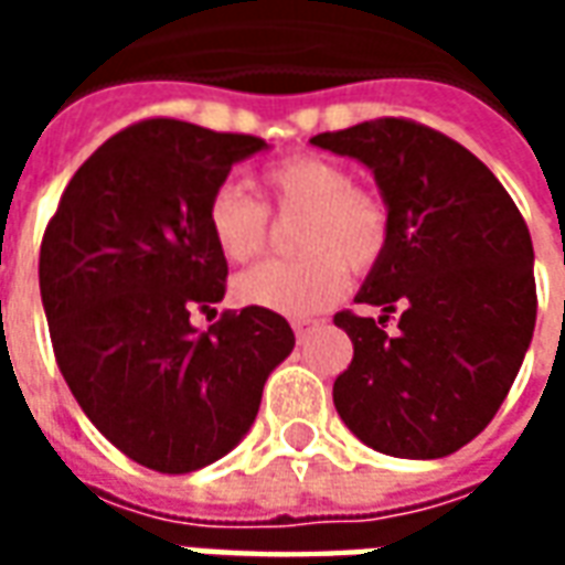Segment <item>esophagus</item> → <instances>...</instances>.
<instances>
[{
  "mask_svg": "<svg viewBox=\"0 0 565 565\" xmlns=\"http://www.w3.org/2000/svg\"><path fill=\"white\" fill-rule=\"evenodd\" d=\"M294 332H296V342L302 344V342H306V339H308V332H311V330H308V327H302V323H296Z\"/></svg>",
  "mask_w": 565,
  "mask_h": 565,
  "instance_id": "1",
  "label": "esophagus"
}]
</instances>
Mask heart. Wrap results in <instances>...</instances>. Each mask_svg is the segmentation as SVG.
I'll return each mask as SVG.
<instances>
[{
	"mask_svg": "<svg viewBox=\"0 0 565 565\" xmlns=\"http://www.w3.org/2000/svg\"><path fill=\"white\" fill-rule=\"evenodd\" d=\"M259 202L242 186L221 184L209 199L205 221L214 245L230 263H247L266 247V209L302 214L296 230V263H263L242 271L233 290L242 306L284 318H311L344 290V269H372L387 245V211L356 190L342 162L299 153L263 169Z\"/></svg>",
	"mask_w": 565,
	"mask_h": 565,
	"instance_id": "1",
	"label": "heart"
}]
</instances>
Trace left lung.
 Listing matches in <instances>:
<instances>
[{
    "mask_svg": "<svg viewBox=\"0 0 565 565\" xmlns=\"http://www.w3.org/2000/svg\"><path fill=\"white\" fill-rule=\"evenodd\" d=\"M311 145L372 169L387 205V245L356 294L381 318L335 315L354 342L335 412L381 454L448 457L493 420L533 342L530 230L497 174L424 124L381 117Z\"/></svg>",
    "mask_w": 565,
    "mask_h": 565,
    "instance_id": "1",
    "label": "left lung"
}]
</instances>
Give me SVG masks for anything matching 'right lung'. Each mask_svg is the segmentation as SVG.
I'll return each mask as SVG.
<instances>
[{
  "mask_svg": "<svg viewBox=\"0 0 565 565\" xmlns=\"http://www.w3.org/2000/svg\"><path fill=\"white\" fill-rule=\"evenodd\" d=\"M269 145L141 120L81 166L47 223L39 287L56 366L81 412L129 460L196 472L247 436L294 330L263 308L190 323L226 294L205 209L235 162Z\"/></svg>",
  "mask_w": 565,
  "mask_h": 565,
  "instance_id": "1",
  "label": "right lung"
}]
</instances>
